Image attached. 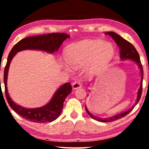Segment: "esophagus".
<instances>
[{
  "mask_svg": "<svg viewBox=\"0 0 149 149\" xmlns=\"http://www.w3.org/2000/svg\"><path fill=\"white\" fill-rule=\"evenodd\" d=\"M82 87V84L80 81H75L72 83V88L74 90H76V89L80 88Z\"/></svg>",
  "mask_w": 149,
  "mask_h": 149,
  "instance_id": "obj_1",
  "label": "esophagus"
}]
</instances>
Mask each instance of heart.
<instances>
[{
	"mask_svg": "<svg viewBox=\"0 0 149 149\" xmlns=\"http://www.w3.org/2000/svg\"><path fill=\"white\" fill-rule=\"evenodd\" d=\"M115 52L111 42L101 40H85L66 47L64 57L66 62L75 69L85 66V73L95 74L111 61ZM66 70L69 69L65 66Z\"/></svg>",
	"mask_w": 149,
	"mask_h": 149,
	"instance_id": "1",
	"label": "heart"
}]
</instances>
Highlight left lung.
<instances>
[{
  "mask_svg": "<svg viewBox=\"0 0 149 149\" xmlns=\"http://www.w3.org/2000/svg\"><path fill=\"white\" fill-rule=\"evenodd\" d=\"M107 35L110 36L111 37L115 40L118 45L120 48V59L123 60H125V59H132L136 63V64L139 66L140 69V72H141V84H140V88L137 92V97H136V100L135 102L134 106L137 104L138 102L141 98V92H142V81H143V67L142 64H141V61H140V57L139 54L138 53L136 49H135V47L133 46L132 44H131L130 42H128L127 40H126L125 39H124L123 38H122L120 36H119L118 34L114 32L110 31V32H107L105 33ZM133 107L132 109L130 110L126 111L125 112H122L119 114H116L114 116H112L111 118H101L96 117L95 116L92 115L91 113L89 112V111L87 109L86 106H85V110H86L87 113H88V115L92 118L96 120L97 121H100V122H103V123H110L113 122V121H115L116 120H118L121 118L124 117L126 115H127L130 112L134 109Z\"/></svg>",
  "mask_w": 149,
  "mask_h": 149,
  "instance_id": "1",
  "label": "left lung"
}]
</instances>
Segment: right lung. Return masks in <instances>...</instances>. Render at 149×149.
I'll use <instances>...</instances> for the list:
<instances>
[{
    "label": "right lung",
    "mask_w": 149,
    "mask_h": 149,
    "mask_svg": "<svg viewBox=\"0 0 149 149\" xmlns=\"http://www.w3.org/2000/svg\"><path fill=\"white\" fill-rule=\"evenodd\" d=\"M69 37V35L64 33H52L27 37L15 44L10 52L4 70V84L6 99L12 109L27 120L43 123H50L57 119L62 110L65 99L72 90V87L69 83L61 85L53 95L49 103L43 107L36 109H25L22 107L11 100L7 88L8 70L12 59L18 52L24 49H38L49 53L57 52L64 40Z\"/></svg>",
    "instance_id": "1"
}]
</instances>
